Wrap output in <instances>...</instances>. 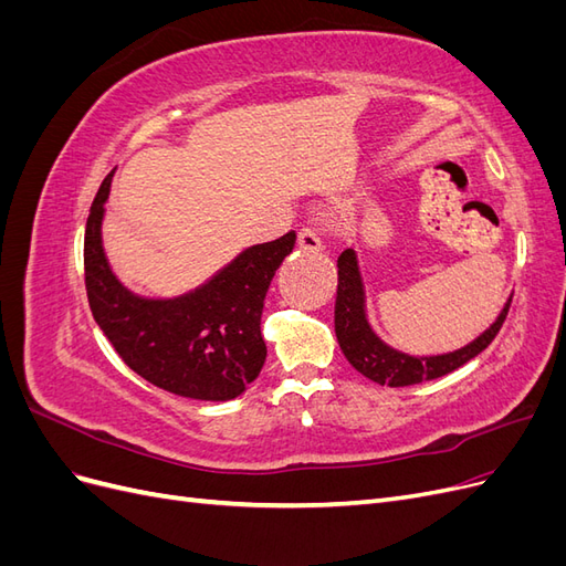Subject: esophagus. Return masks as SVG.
<instances>
[{
  "label": "esophagus",
  "mask_w": 566,
  "mask_h": 566,
  "mask_svg": "<svg viewBox=\"0 0 566 566\" xmlns=\"http://www.w3.org/2000/svg\"><path fill=\"white\" fill-rule=\"evenodd\" d=\"M297 243L302 250L306 252H318L323 248V241H321V233L314 224H304L297 233Z\"/></svg>",
  "instance_id": "1"
}]
</instances>
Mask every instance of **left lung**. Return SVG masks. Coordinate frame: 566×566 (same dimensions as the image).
<instances>
[{
	"label": "left lung",
	"mask_w": 566,
	"mask_h": 566,
	"mask_svg": "<svg viewBox=\"0 0 566 566\" xmlns=\"http://www.w3.org/2000/svg\"><path fill=\"white\" fill-rule=\"evenodd\" d=\"M507 310L510 304L505 306L499 321H495L484 335H479L468 347L443 354V356H430V358L408 356L387 347L385 342L380 337H375V333L370 331L366 312H364V283H361V273H358L356 252L347 248L337 256L335 335L339 342V349L358 373L366 375L368 380L378 385L408 387L424 380L443 378V375L465 366L470 358L482 354L495 339V335L501 333L503 323L507 318Z\"/></svg>",
	"instance_id": "1"
}]
</instances>
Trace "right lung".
Segmentation results:
<instances>
[{
    "label": "right lung",
    "mask_w": 566,
    "mask_h": 566,
    "mask_svg": "<svg viewBox=\"0 0 566 566\" xmlns=\"http://www.w3.org/2000/svg\"><path fill=\"white\" fill-rule=\"evenodd\" d=\"M111 179L113 172L98 186L84 231V287L94 321L119 358L150 385L186 399H235L266 361L264 297L295 248V231L238 254L193 293L144 300L117 283L101 248Z\"/></svg>",
    "instance_id": "obj_1"
}]
</instances>
